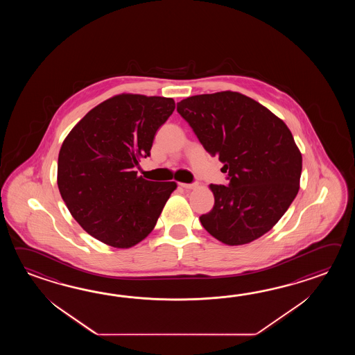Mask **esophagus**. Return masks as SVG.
<instances>
[{
	"label": "esophagus",
	"instance_id": "1",
	"mask_svg": "<svg viewBox=\"0 0 355 355\" xmlns=\"http://www.w3.org/2000/svg\"><path fill=\"white\" fill-rule=\"evenodd\" d=\"M179 185H180L181 188H184V189L196 188V182H193V184H185V182H180V184H179Z\"/></svg>",
	"mask_w": 355,
	"mask_h": 355
}]
</instances>
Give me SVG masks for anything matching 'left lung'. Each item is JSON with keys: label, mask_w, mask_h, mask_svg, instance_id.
<instances>
[{"label": "left lung", "mask_w": 355, "mask_h": 355, "mask_svg": "<svg viewBox=\"0 0 355 355\" xmlns=\"http://www.w3.org/2000/svg\"><path fill=\"white\" fill-rule=\"evenodd\" d=\"M176 110L225 164L228 184H211L214 205L199 217L204 228L231 246L270 231L300 190L301 152L284 121L232 91L184 98Z\"/></svg>", "instance_id": "obj_1"}]
</instances>
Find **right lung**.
Listing matches in <instances>:
<instances>
[{"instance_id": "add662e5", "label": "right lung", "mask_w": 355, "mask_h": 355, "mask_svg": "<svg viewBox=\"0 0 355 355\" xmlns=\"http://www.w3.org/2000/svg\"><path fill=\"white\" fill-rule=\"evenodd\" d=\"M175 109L171 98L123 94L94 107L60 147L58 188L83 230L113 248H130L151 232L174 181L137 176L157 129Z\"/></svg>"}]
</instances>
